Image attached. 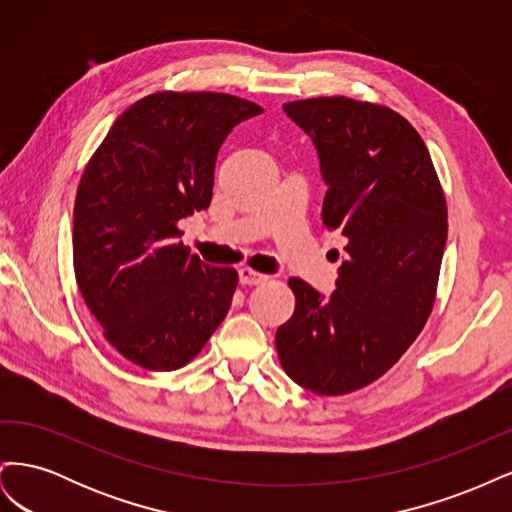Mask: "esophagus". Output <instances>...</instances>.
I'll use <instances>...</instances> for the list:
<instances>
[{
  "label": "esophagus",
  "instance_id": "34e87169",
  "mask_svg": "<svg viewBox=\"0 0 512 512\" xmlns=\"http://www.w3.org/2000/svg\"><path fill=\"white\" fill-rule=\"evenodd\" d=\"M267 280H269L267 275H262V273L250 269V267H241V269H239V282H241L243 286H258V284L267 282Z\"/></svg>",
  "mask_w": 512,
  "mask_h": 512
}]
</instances>
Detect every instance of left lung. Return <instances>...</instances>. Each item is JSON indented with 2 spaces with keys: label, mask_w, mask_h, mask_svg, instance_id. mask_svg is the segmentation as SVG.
I'll return each mask as SVG.
<instances>
[{
  "label": "left lung",
  "mask_w": 512,
  "mask_h": 512,
  "mask_svg": "<svg viewBox=\"0 0 512 512\" xmlns=\"http://www.w3.org/2000/svg\"><path fill=\"white\" fill-rule=\"evenodd\" d=\"M327 183L322 224L348 239L331 297L290 277L275 333L286 374L318 395L378 380L423 331L446 245V200L423 138L399 113L344 96L284 104Z\"/></svg>",
  "instance_id": "8db88e82"
}]
</instances>
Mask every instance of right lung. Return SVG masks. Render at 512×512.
<instances>
[{"label": "right lung", "instance_id": "right-lung-1", "mask_svg": "<svg viewBox=\"0 0 512 512\" xmlns=\"http://www.w3.org/2000/svg\"><path fill=\"white\" fill-rule=\"evenodd\" d=\"M262 108L215 91H160L123 111L74 203V275L89 312L138 367L190 363L226 318L239 275L205 265L179 220L211 203L224 138Z\"/></svg>", "mask_w": 512, "mask_h": 512}]
</instances>
